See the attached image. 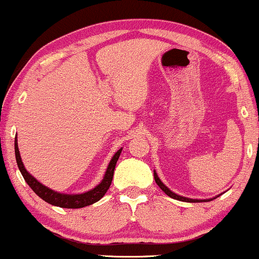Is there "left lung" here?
I'll return each instance as SVG.
<instances>
[{
    "label": "left lung",
    "mask_w": 259,
    "mask_h": 259,
    "mask_svg": "<svg viewBox=\"0 0 259 259\" xmlns=\"http://www.w3.org/2000/svg\"><path fill=\"white\" fill-rule=\"evenodd\" d=\"M154 180H155V183H157L158 186L160 187V189L161 191H163L165 194L166 195H169L170 198H172V199H176V200H180V201H186V202H201V201H210V200H212V199H204V200H199V199H191V198H185V197H182V195H179V194H176V193H174V192H171L169 188H167L166 186L164 185L163 182H161L160 181V179L159 177H158V175H157V172H155L154 171Z\"/></svg>",
    "instance_id": "obj_1"
}]
</instances>
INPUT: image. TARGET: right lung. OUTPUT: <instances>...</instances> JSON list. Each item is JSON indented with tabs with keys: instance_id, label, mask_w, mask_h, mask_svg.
Returning a JSON list of instances; mask_svg holds the SVG:
<instances>
[{
	"instance_id": "obj_1",
	"label": "right lung",
	"mask_w": 259,
	"mask_h": 259,
	"mask_svg": "<svg viewBox=\"0 0 259 259\" xmlns=\"http://www.w3.org/2000/svg\"><path fill=\"white\" fill-rule=\"evenodd\" d=\"M14 149H15V159H17L18 167H19L21 175H23L24 180L26 181V183L31 187L33 192L36 193L37 195L40 199L48 202V204L54 205V206L64 207V208H80L84 206H88V205L94 204V202L99 201L100 199L105 195V193L107 192V189L110 188L112 179H113V172L114 167H116L117 160L119 158L121 149L116 152V154L112 157V159L108 164L107 170H106L104 179H102L101 182L99 183L95 188L90 189V191L82 193V194H62V193H58L53 189L48 188V187L43 186L42 183L38 182L35 177L30 175L27 172V170L25 169L23 161H21V157L19 153V148H18V140L15 138L14 141Z\"/></svg>"
}]
</instances>
